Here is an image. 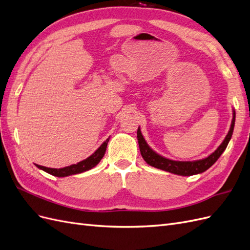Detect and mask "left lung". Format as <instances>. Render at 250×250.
Masks as SVG:
<instances>
[{"label":"left lung","mask_w":250,"mask_h":250,"mask_svg":"<svg viewBox=\"0 0 250 250\" xmlns=\"http://www.w3.org/2000/svg\"><path fill=\"white\" fill-rule=\"evenodd\" d=\"M234 120H236V112L233 111L231 125L228 135H226L224 141L222 142L221 145L217 148L215 152H213L208 157L203 158V160L194 161V162H177V161L169 160V158H166L160 154H157L155 151H153L148 146L145 139L143 138L141 129L139 127L137 135H138L141 154L144 158V161H145L148 165L152 166V167L157 169L167 171L173 174H177V175L191 176V175H195V174L202 173L204 171H207L209 167H211V166L217 162L218 158L220 157V155L223 153V151L226 149V147H228L232 135Z\"/></svg>","instance_id":"obj_1"}]
</instances>
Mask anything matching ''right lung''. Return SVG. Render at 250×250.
<instances>
[{"label":"right lung","instance_id":"1","mask_svg":"<svg viewBox=\"0 0 250 250\" xmlns=\"http://www.w3.org/2000/svg\"><path fill=\"white\" fill-rule=\"evenodd\" d=\"M108 141H109V139L105 141L92 155L85 158L84 161H81L77 164L67 166V167L60 168V169L47 168V167H43V166H40V165H36V167L40 168L41 170H43L44 172L51 174V175H53V176H57V177H65V176L74 175V174H79L82 172H85L87 170H90L92 168H94L95 166H97L100 163L102 157L105 154V151H106Z\"/></svg>","mask_w":250,"mask_h":250}]
</instances>
